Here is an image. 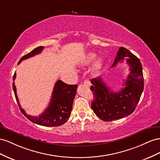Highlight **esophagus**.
<instances>
[{
  "instance_id": "1",
  "label": "esophagus",
  "mask_w": 160,
  "mask_h": 160,
  "mask_svg": "<svg viewBox=\"0 0 160 160\" xmlns=\"http://www.w3.org/2000/svg\"><path fill=\"white\" fill-rule=\"evenodd\" d=\"M84 84L85 86H90V81L88 80V79H86L84 81Z\"/></svg>"
}]
</instances>
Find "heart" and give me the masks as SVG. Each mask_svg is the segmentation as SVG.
<instances>
[{
	"label": "heart",
	"mask_w": 160,
	"mask_h": 160,
	"mask_svg": "<svg viewBox=\"0 0 160 160\" xmlns=\"http://www.w3.org/2000/svg\"><path fill=\"white\" fill-rule=\"evenodd\" d=\"M96 58V54L94 53H88L86 56H85L84 62L85 64H87V63H89L90 62H92ZM102 58H99L98 60L95 62L94 63V68L95 69H98L100 67H101L102 64Z\"/></svg>",
	"instance_id": "heart-1"
}]
</instances>
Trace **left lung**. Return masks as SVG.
Returning <instances> with one entry per match:
<instances>
[{
	"label": "left lung",
	"mask_w": 160,
	"mask_h": 160,
	"mask_svg": "<svg viewBox=\"0 0 160 160\" xmlns=\"http://www.w3.org/2000/svg\"><path fill=\"white\" fill-rule=\"evenodd\" d=\"M127 58L130 72L124 80L125 87L117 92H113L104 82L101 78L90 80L92 86L94 100L91 107L94 112L104 121L120 119L133 112L138 105L144 87L142 65L139 59L129 50L121 47L118 49L112 68L118 62Z\"/></svg>",
	"instance_id": "1"
}]
</instances>
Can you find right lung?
Instances as JSON below:
<instances>
[{"label": "right lung", "instance_id": "add662e5", "mask_svg": "<svg viewBox=\"0 0 160 160\" xmlns=\"http://www.w3.org/2000/svg\"><path fill=\"white\" fill-rule=\"evenodd\" d=\"M43 48V46H39L32 50L30 53L25 55L21 58L18 64H19L22 60L40 53ZM15 78L16 73H15L13 76V81L15 80ZM12 88L17 102L21 112L29 121L35 124L42 126L58 127L64 124L71 115L73 101H74L78 85H68L62 80H58L54 85L51 101H50L48 107L45 109L43 112L40 114L38 117L27 115L25 111L20 105L19 98L17 95V89L14 82L12 83Z\"/></svg>", "mask_w": 160, "mask_h": 160}]
</instances>
